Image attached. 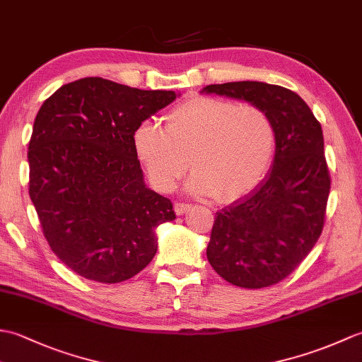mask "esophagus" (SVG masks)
Instances as JSON below:
<instances>
[{"label":"esophagus","mask_w":362,"mask_h":362,"mask_svg":"<svg viewBox=\"0 0 362 362\" xmlns=\"http://www.w3.org/2000/svg\"><path fill=\"white\" fill-rule=\"evenodd\" d=\"M191 209V205L189 204H183V202H177V204H174V211H175V214H183V213H187L188 210Z\"/></svg>","instance_id":"1"}]
</instances>
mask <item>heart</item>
<instances>
[{"mask_svg": "<svg viewBox=\"0 0 362 362\" xmlns=\"http://www.w3.org/2000/svg\"><path fill=\"white\" fill-rule=\"evenodd\" d=\"M276 134L257 105L218 98H193L168 113L166 127L144 121L134 148L151 182L169 193L194 169L188 191L233 202L257 188L272 165Z\"/></svg>", "mask_w": 362, "mask_h": 362, "instance_id": "1", "label": "heart"}]
</instances>
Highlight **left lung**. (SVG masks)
<instances>
[{
  "mask_svg": "<svg viewBox=\"0 0 362 362\" xmlns=\"http://www.w3.org/2000/svg\"><path fill=\"white\" fill-rule=\"evenodd\" d=\"M201 93L249 103L271 117L276 146L257 188L216 213L206 258L235 286L259 289L281 281L311 252L324 228L329 173L324 134L294 91L272 83H213Z\"/></svg>",
  "mask_w": 362,
  "mask_h": 362,
  "instance_id": "left-lung-1",
  "label": "left lung"
}]
</instances>
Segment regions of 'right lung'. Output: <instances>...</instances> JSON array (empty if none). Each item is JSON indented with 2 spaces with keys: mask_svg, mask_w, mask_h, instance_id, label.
<instances>
[{
  "mask_svg": "<svg viewBox=\"0 0 362 362\" xmlns=\"http://www.w3.org/2000/svg\"><path fill=\"white\" fill-rule=\"evenodd\" d=\"M180 93L103 78L60 87L38 110L29 141V196L51 250L83 279H132L157 253L173 204L146 187L134 134Z\"/></svg>",
  "mask_w": 362,
  "mask_h": 362,
  "instance_id": "obj_1",
  "label": "right lung"
}]
</instances>
